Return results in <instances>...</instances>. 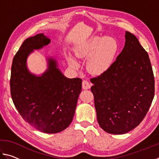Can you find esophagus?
Instances as JSON below:
<instances>
[{"instance_id": "34e87169", "label": "esophagus", "mask_w": 159, "mask_h": 159, "mask_svg": "<svg viewBox=\"0 0 159 159\" xmlns=\"http://www.w3.org/2000/svg\"><path fill=\"white\" fill-rule=\"evenodd\" d=\"M91 83H90L88 81V80H83V82H82V87H83V89L84 90H88V89H90V87H91Z\"/></svg>"}]
</instances>
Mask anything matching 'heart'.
Returning a JSON list of instances; mask_svg holds the SVG:
<instances>
[{"instance_id":"b5f03b06","label":"heart","mask_w":159,"mask_h":159,"mask_svg":"<svg viewBox=\"0 0 159 159\" xmlns=\"http://www.w3.org/2000/svg\"><path fill=\"white\" fill-rule=\"evenodd\" d=\"M118 49L117 41L112 37L93 36L74 48L75 56L79 59L88 57L86 66L93 75H101L112 65ZM69 65L76 69L79 64L74 57H67Z\"/></svg>"}]
</instances>
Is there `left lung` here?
<instances>
[{"mask_svg":"<svg viewBox=\"0 0 159 159\" xmlns=\"http://www.w3.org/2000/svg\"><path fill=\"white\" fill-rule=\"evenodd\" d=\"M108 71L93 78L98 121L104 131L121 134L136 128L154 97V77L149 55L133 34Z\"/></svg>","mask_w":159,"mask_h":159,"instance_id":"1","label":"left lung"}]
</instances>
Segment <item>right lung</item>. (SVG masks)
I'll list each match as a JSON object with an SVG mask.
<instances>
[{
	"instance_id": "obj_1",
	"label": "right lung",
	"mask_w": 159,
	"mask_h": 159,
	"mask_svg": "<svg viewBox=\"0 0 159 159\" xmlns=\"http://www.w3.org/2000/svg\"><path fill=\"white\" fill-rule=\"evenodd\" d=\"M50 43L43 34L23 42L13 58L10 92L16 109L25 121L43 133H57L73 120L82 80L67 79L52 57L48 58V69L41 76L29 71L26 60L29 54Z\"/></svg>"
}]
</instances>
